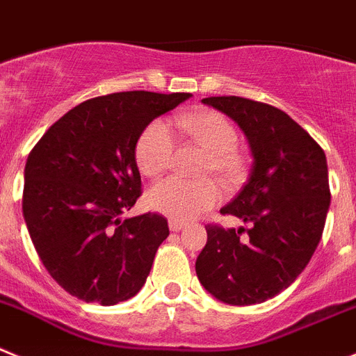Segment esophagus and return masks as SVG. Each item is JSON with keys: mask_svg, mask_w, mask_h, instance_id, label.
Masks as SVG:
<instances>
[{"mask_svg": "<svg viewBox=\"0 0 356 356\" xmlns=\"http://www.w3.org/2000/svg\"><path fill=\"white\" fill-rule=\"evenodd\" d=\"M168 227H170L172 232H179V230H182L186 227L184 222H179V220H170L168 222Z\"/></svg>", "mask_w": 356, "mask_h": 356, "instance_id": "1", "label": "esophagus"}]
</instances>
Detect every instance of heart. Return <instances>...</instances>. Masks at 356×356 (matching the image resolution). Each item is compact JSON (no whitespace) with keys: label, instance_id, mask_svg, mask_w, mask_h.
I'll return each instance as SVG.
<instances>
[{"label":"heart","instance_id":"obj_1","mask_svg":"<svg viewBox=\"0 0 356 356\" xmlns=\"http://www.w3.org/2000/svg\"><path fill=\"white\" fill-rule=\"evenodd\" d=\"M174 126L182 136L207 150L202 174H216L225 184L232 186L245 175V158L239 154L238 131L220 111L204 110L177 115ZM177 142L165 120H154L140 134L134 147V159L147 177H159L172 166ZM222 200V188L213 179L184 181L165 179L147 191V204L158 213L174 220H190L211 209Z\"/></svg>","mask_w":356,"mask_h":356}]
</instances>
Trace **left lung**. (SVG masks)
I'll return each mask as SVG.
<instances>
[{"label": "left lung", "mask_w": 356, "mask_h": 356, "mask_svg": "<svg viewBox=\"0 0 356 356\" xmlns=\"http://www.w3.org/2000/svg\"><path fill=\"white\" fill-rule=\"evenodd\" d=\"M202 102L239 124L254 163L238 197L220 211L241 218L248 229L206 225L207 245L195 262L197 277L220 302L262 303L287 289L318 248L330 207L325 152L271 104L236 95Z\"/></svg>", "instance_id": "obj_1"}]
</instances>
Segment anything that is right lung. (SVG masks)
<instances>
[{"label":"right lung","mask_w":356,"mask_h":356,"mask_svg":"<svg viewBox=\"0 0 356 356\" xmlns=\"http://www.w3.org/2000/svg\"><path fill=\"white\" fill-rule=\"evenodd\" d=\"M186 99L145 90L88 99L31 149L22 214L44 268L72 296L115 305L145 284L170 230L159 213L120 218L142 195L134 147L156 117Z\"/></svg>","instance_id":"add662e5"}]
</instances>
